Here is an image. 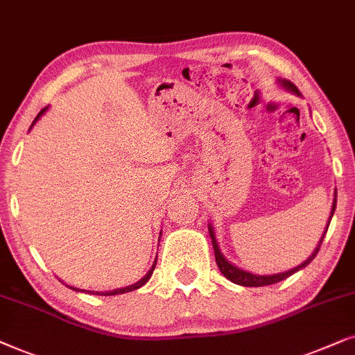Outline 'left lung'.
<instances>
[{"label":"left lung","instance_id":"obj_1","mask_svg":"<svg viewBox=\"0 0 355 355\" xmlns=\"http://www.w3.org/2000/svg\"><path fill=\"white\" fill-rule=\"evenodd\" d=\"M282 84H284V86H286L287 89H289V91L295 92V94H300V92H299V89H297V87L294 86V84H291V83H287V81H282ZM334 209H336V201L333 202L331 217H333V214H334ZM331 217H329V220H331ZM328 227H329V224H328ZM328 227H326V230H328ZM209 235H211V239H212V247H214L216 263H217V266H219L220 272L224 274V276L227 277V279L232 281L234 284L245 286V287H263V286H269V284H276V282H279V281H284L286 277H289V276H292V274H294V272L299 271V269L305 268L306 264H309V263L311 261V259H313V258L316 257V253H318L320 245H321V242H323V239H324L326 232L323 234V237H321V240H320L318 248H316L315 252L311 253V257H310L309 259H306V261L302 263L300 266H297V268H294V269H291V271H287V272H279V274H271V276H257V274H252V272L242 271V269H239V268L232 266V264H230V263L227 261V259L224 258V254L220 253L219 247H217V242H216L214 232H212L211 227H209Z\"/></svg>","mask_w":355,"mask_h":355}]
</instances>
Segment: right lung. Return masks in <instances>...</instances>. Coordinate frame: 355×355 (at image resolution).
Segmentation results:
<instances>
[{"label":"right lung","mask_w":355,"mask_h":355,"mask_svg":"<svg viewBox=\"0 0 355 355\" xmlns=\"http://www.w3.org/2000/svg\"><path fill=\"white\" fill-rule=\"evenodd\" d=\"M46 110V108H42V110H40V113H39V115H37V118H35V121L37 120H39V118H40V115H42V113H44ZM34 121V123H35ZM34 123H32V125H34ZM155 263H157V259H155V261H154V264H153V268H150L149 269V272L148 274H146V276L143 277V279H141L139 282H136V284H133V286H128V287H123V289H115V291H108V292H96V294H98V295H116V294H125V292H131V291H135V289H139V287L141 286H144L146 284V282H148L149 281V277L150 276H153V271H154V268H155ZM71 289H73V291H78V289H74V287H71ZM84 292V291H83ZM89 294H91V292H89ZM92 294H94V292H92Z\"/></svg>","instance_id":"add662e5"}]
</instances>
